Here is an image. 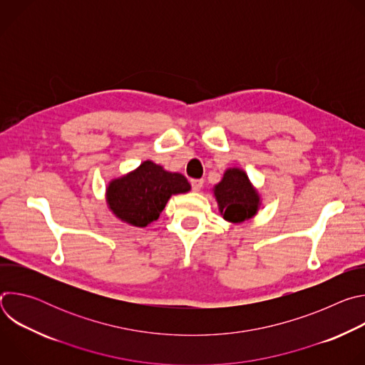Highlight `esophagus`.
I'll list each match as a JSON object with an SVG mask.
<instances>
[{"label":"esophagus","instance_id":"1","mask_svg":"<svg viewBox=\"0 0 365 365\" xmlns=\"http://www.w3.org/2000/svg\"><path fill=\"white\" fill-rule=\"evenodd\" d=\"M190 185H192V189L195 192H199L203 186V180L202 179H193V180H190Z\"/></svg>","mask_w":365,"mask_h":365}]
</instances>
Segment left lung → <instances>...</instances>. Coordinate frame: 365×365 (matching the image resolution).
Instances as JSON below:
<instances>
[{
    "label": "left lung",
    "mask_w": 365,
    "mask_h": 365,
    "mask_svg": "<svg viewBox=\"0 0 365 365\" xmlns=\"http://www.w3.org/2000/svg\"><path fill=\"white\" fill-rule=\"evenodd\" d=\"M214 196L222 218L231 224H241L257 215L262 197L248 175L240 168L225 170L221 182L214 186Z\"/></svg>",
    "instance_id": "8db88e82"
}]
</instances>
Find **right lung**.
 <instances>
[{
	"instance_id": "right-lung-1",
	"label": "right lung",
	"mask_w": 365,
	"mask_h": 365,
	"mask_svg": "<svg viewBox=\"0 0 365 365\" xmlns=\"http://www.w3.org/2000/svg\"><path fill=\"white\" fill-rule=\"evenodd\" d=\"M190 183L176 172H168L151 160L133 172L113 179L106 190L110 211L123 222L145 228L158 221L173 195L187 193Z\"/></svg>"
}]
</instances>
